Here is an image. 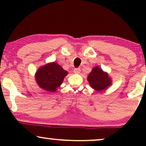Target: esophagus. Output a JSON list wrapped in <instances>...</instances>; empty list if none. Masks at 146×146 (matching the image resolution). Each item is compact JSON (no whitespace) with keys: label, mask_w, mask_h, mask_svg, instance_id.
<instances>
[{"label":"esophagus","mask_w":146,"mask_h":146,"mask_svg":"<svg viewBox=\"0 0 146 146\" xmlns=\"http://www.w3.org/2000/svg\"><path fill=\"white\" fill-rule=\"evenodd\" d=\"M81 70L80 68H74V72L75 74H79Z\"/></svg>","instance_id":"34e87169"}]
</instances>
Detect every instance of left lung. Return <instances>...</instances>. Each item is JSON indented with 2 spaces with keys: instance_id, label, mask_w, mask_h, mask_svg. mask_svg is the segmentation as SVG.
Masks as SVG:
<instances>
[{
  "instance_id": "left-lung-1",
  "label": "left lung",
  "mask_w": 146,
  "mask_h": 146,
  "mask_svg": "<svg viewBox=\"0 0 146 146\" xmlns=\"http://www.w3.org/2000/svg\"><path fill=\"white\" fill-rule=\"evenodd\" d=\"M87 79L90 86L98 92L104 90L111 84V80L108 74L104 72L98 66L93 68Z\"/></svg>"
}]
</instances>
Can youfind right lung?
Returning a JSON list of instances; mask_svg holds the SVG:
<instances>
[{
  "instance_id": "add662e5",
  "label": "right lung",
  "mask_w": 146,
  "mask_h": 146,
  "mask_svg": "<svg viewBox=\"0 0 146 146\" xmlns=\"http://www.w3.org/2000/svg\"><path fill=\"white\" fill-rule=\"evenodd\" d=\"M68 72L58 64L50 62L41 66L36 72L35 78L38 85L47 92H54L60 86Z\"/></svg>"
}]
</instances>
